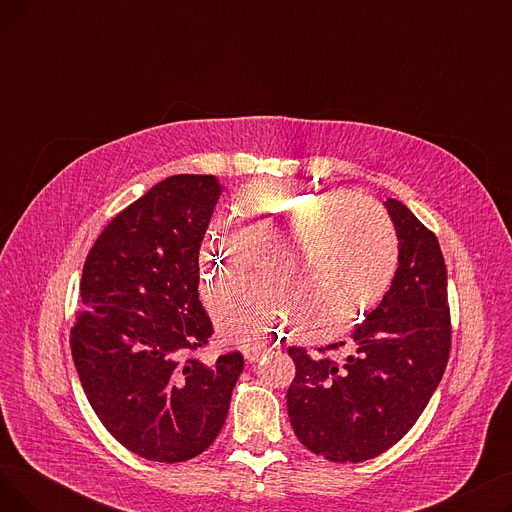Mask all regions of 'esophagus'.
Here are the masks:
<instances>
[{
	"instance_id": "obj_1",
	"label": "esophagus",
	"mask_w": 512,
	"mask_h": 512,
	"mask_svg": "<svg viewBox=\"0 0 512 512\" xmlns=\"http://www.w3.org/2000/svg\"><path fill=\"white\" fill-rule=\"evenodd\" d=\"M240 351H242V355H245V359H247L249 363H257V361L261 359V355L265 353V344H261V342L242 344Z\"/></svg>"
}]
</instances>
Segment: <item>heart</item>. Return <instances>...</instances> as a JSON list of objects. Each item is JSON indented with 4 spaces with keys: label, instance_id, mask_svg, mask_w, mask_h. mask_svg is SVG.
Returning <instances> with one entry per match:
<instances>
[{
    "label": "heart",
    "instance_id": "heart-1",
    "mask_svg": "<svg viewBox=\"0 0 512 512\" xmlns=\"http://www.w3.org/2000/svg\"><path fill=\"white\" fill-rule=\"evenodd\" d=\"M247 224L215 215L203 261L209 278L247 272L259 251L276 249L272 278L280 284L226 286L215 319L228 336L261 338L280 330L297 307L301 328L328 338L382 299L398 261L388 213L369 199L315 186L263 184L240 199Z\"/></svg>",
    "mask_w": 512,
    "mask_h": 512
}]
</instances>
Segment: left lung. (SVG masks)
<instances>
[{
  "mask_svg": "<svg viewBox=\"0 0 512 512\" xmlns=\"http://www.w3.org/2000/svg\"><path fill=\"white\" fill-rule=\"evenodd\" d=\"M384 207L398 238V267L380 305L355 326L342 363L288 355L297 375L286 392L294 434L334 463L382 454L415 425L436 392L450 353L446 265L438 238L396 199Z\"/></svg>",
  "mask_w": 512,
  "mask_h": 512,
  "instance_id": "left-lung-1",
  "label": "left lung"
}]
</instances>
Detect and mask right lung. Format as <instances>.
I'll return each mask as SVG.
<instances>
[{
	"mask_svg": "<svg viewBox=\"0 0 512 512\" xmlns=\"http://www.w3.org/2000/svg\"><path fill=\"white\" fill-rule=\"evenodd\" d=\"M224 186L209 174H176L107 224L85 261L72 328L80 384L101 423L149 461L201 454L226 421L242 355L205 365L199 249Z\"/></svg>",
	"mask_w": 512,
	"mask_h": 512,
	"instance_id": "obj_1",
	"label": "right lung"
}]
</instances>
